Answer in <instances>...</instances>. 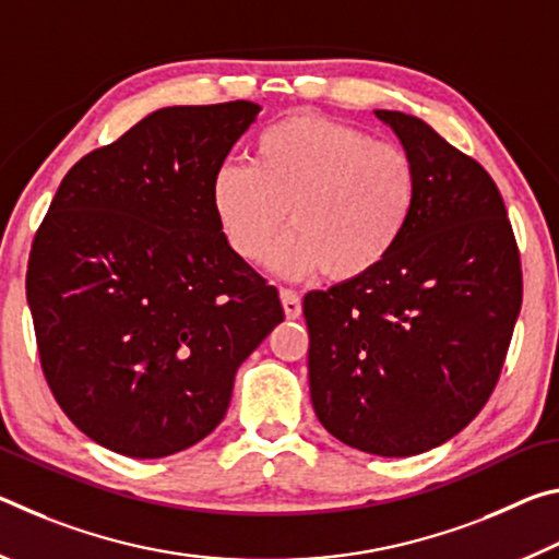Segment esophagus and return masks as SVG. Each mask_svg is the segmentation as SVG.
I'll return each mask as SVG.
<instances>
[{"mask_svg":"<svg viewBox=\"0 0 559 559\" xmlns=\"http://www.w3.org/2000/svg\"><path fill=\"white\" fill-rule=\"evenodd\" d=\"M281 302H283V313H286L288 320L300 318V313H302V302H300V296H298L296 290L283 288V290H281Z\"/></svg>","mask_w":559,"mask_h":559,"instance_id":"obj_1","label":"esophagus"}]
</instances>
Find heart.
<instances>
[{"mask_svg":"<svg viewBox=\"0 0 559 559\" xmlns=\"http://www.w3.org/2000/svg\"><path fill=\"white\" fill-rule=\"evenodd\" d=\"M419 197L412 155L365 130L298 112L253 140L249 165H224L210 185L216 226L234 253H271L286 278L325 271L337 283L370 276L392 257Z\"/></svg>","mask_w":559,"mask_h":559,"instance_id":"heart-1","label":"heart"}]
</instances>
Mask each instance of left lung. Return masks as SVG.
I'll return each mask as SVG.
<instances>
[{"label":"left lung","mask_w":559,"mask_h":559,"mask_svg":"<svg viewBox=\"0 0 559 559\" xmlns=\"http://www.w3.org/2000/svg\"><path fill=\"white\" fill-rule=\"evenodd\" d=\"M412 155L419 197L370 276L310 290V400L337 441L416 456L488 402L523 302L506 204L490 175L421 118L374 110Z\"/></svg>","instance_id":"1"}]
</instances>
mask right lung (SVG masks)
Masks as SVG:
<instances>
[{
	"instance_id": "right-lung-1",
	"label": "right lung",
	"mask_w": 559,
	"mask_h": 559,
	"mask_svg": "<svg viewBox=\"0 0 559 559\" xmlns=\"http://www.w3.org/2000/svg\"><path fill=\"white\" fill-rule=\"evenodd\" d=\"M261 106H173L79 159L32 246L26 300L63 414L130 459L212 433L241 362L283 320L226 243L210 185Z\"/></svg>"
}]
</instances>
